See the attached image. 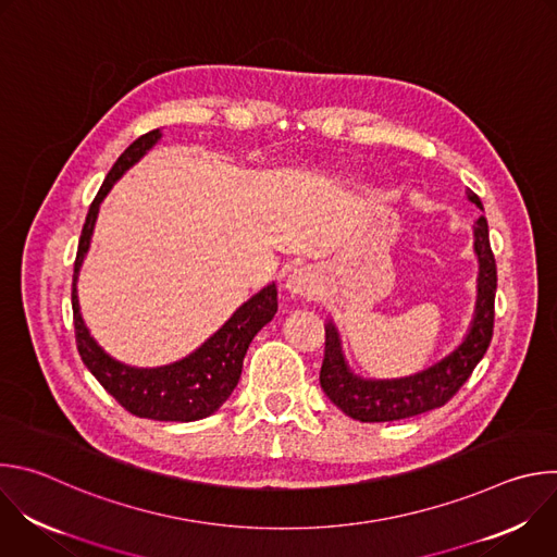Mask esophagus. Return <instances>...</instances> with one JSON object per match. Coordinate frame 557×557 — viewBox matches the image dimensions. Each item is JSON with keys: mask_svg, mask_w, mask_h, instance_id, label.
I'll list each match as a JSON object with an SVG mask.
<instances>
[{"mask_svg": "<svg viewBox=\"0 0 557 557\" xmlns=\"http://www.w3.org/2000/svg\"><path fill=\"white\" fill-rule=\"evenodd\" d=\"M286 288L293 295H301V297H312L320 288V280H317V273L310 267H299L295 269L288 280H286Z\"/></svg>", "mask_w": 557, "mask_h": 557, "instance_id": "obj_1", "label": "esophagus"}]
</instances>
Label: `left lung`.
Returning <instances> with one entry per match:
<instances>
[{
	"mask_svg": "<svg viewBox=\"0 0 557 557\" xmlns=\"http://www.w3.org/2000/svg\"><path fill=\"white\" fill-rule=\"evenodd\" d=\"M467 198L483 209L481 198L467 191ZM475 256L481 262L479 273V301H475V317L465 342L432 368L406 376V379H361L355 376L339 348V335L333 324L326 329V348L320 370V383L329 399L350 419L361 423H383L410 419L434 408L445 406L451 396L462 387L473 368L485 357L494 337V299L498 286L496 258L490 245V228L485 215L475 220Z\"/></svg>",
	"mask_w": 557,
	"mask_h": 557,
	"instance_id": "obj_1",
	"label": "left lung"
}]
</instances>
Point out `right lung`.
<instances>
[{
	"label": "right lung",
	"instance_id": "1",
	"mask_svg": "<svg viewBox=\"0 0 557 557\" xmlns=\"http://www.w3.org/2000/svg\"><path fill=\"white\" fill-rule=\"evenodd\" d=\"M158 138H161V129H151L138 136L119 156V161L112 165L110 174L106 176L99 194L90 205L86 224L82 228V237H78V249L74 260L72 320L78 355H82L84 363L97 376V381L129 414L153 421L187 423L213 414L228 399V394L233 392L237 381H240L243 361L249 350V344L277 312V288L275 284L262 288L247 304L237 308L231 320L213 337H209L196 352L170 366L132 368L114 361L97 346V342L90 337L82 320V312H78V269H82V262L88 253L101 200L108 196L112 185L136 161H140V156L149 147H153Z\"/></svg>",
	"mask_w": 557,
	"mask_h": 557
}]
</instances>
